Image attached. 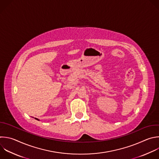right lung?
<instances>
[{
  "label": "right lung",
  "instance_id": "right-lung-1",
  "mask_svg": "<svg viewBox=\"0 0 159 159\" xmlns=\"http://www.w3.org/2000/svg\"><path fill=\"white\" fill-rule=\"evenodd\" d=\"M35 119H36V120H40L39 119H37V118H35Z\"/></svg>",
  "mask_w": 159,
  "mask_h": 159
}]
</instances>
